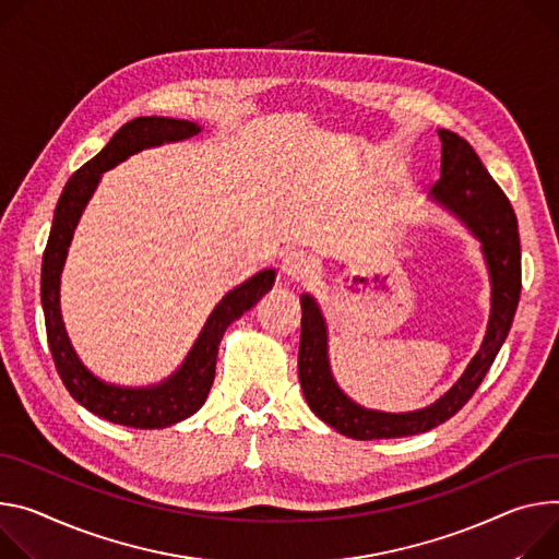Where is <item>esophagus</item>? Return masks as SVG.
<instances>
[{"mask_svg":"<svg viewBox=\"0 0 559 559\" xmlns=\"http://www.w3.org/2000/svg\"><path fill=\"white\" fill-rule=\"evenodd\" d=\"M283 274L289 281H302V278H310L317 270V261L312 253L302 251V249H289L285 257H283Z\"/></svg>","mask_w":559,"mask_h":559,"instance_id":"obj_1","label":"esophagus"}]
</instances>
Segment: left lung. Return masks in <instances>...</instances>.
I'll list each match as a JSON object with an SVG mask.
<instances>
[{"label":"left lung","instance_id":"left-lung-1","mask_svg":"<svg viewBox=\"0 0 559 559\" xmlns=\"http://www.w3.org/2000/svg\"><path fill=\"white\" fill-rule=\"evenodd\" d=\"M439 138L441 178L435 182L430 195L454 216H460L481 240L492 283L488 332L464 377L430 408L405 415L366 411L347 399L332 379L328 364L325 321L314 298L302 294L298 345V379L302 394H306V401L317 417L352 439L368 441L419 435L454 417L484 381L513 325L522 292V249L513 205L486 171L475 148L462 135L439 129Z\"/></svg>","mask_w":559,"mask_h":559}]
</instances>
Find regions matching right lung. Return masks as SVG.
<instances>
[{
	"mask_svg": "<svg viewBox=\"0 0 559 559\" xmlns=\"http://www.w3.org/2000/svg\"><path fill=\"white\" fill-rule=\"evenodd\" d=\"M200 131L189 120L171 118H135L120 127L109 144L95 158L82 165L67 182L58 207L53 227L41 259V306L46 319V336L58 374L71 396L80 401L86 411L111 424L127 428H167L191 417L205 403L216 374L218 345L231 321L240 319L251 306L263 298L274 285V270L259 272L236 289H231L212 312L210 321L202 328L195 345L191 347L182 368L160 385L154 388H116L95 379L75 357L71 341L67 336L60 314V274L67 261V249L71 245L75 225L86 207L93 189L103 171L127 160L131 154L146 146L163 142L185 140Z\"/></svg>",
	"mask_w": 559,
	"mask_h": 559,
	"instance_id": "obj_1",
	"label": "right lung"
}]
</instances>
